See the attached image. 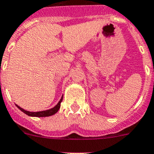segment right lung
<instances>
[{
  "instance_id": "1",
  "label": "right lung",
  "mask_w": 154,
  "mask_h": 154,
  "mask_svg": "<svg viewBox=\"0 0 154 154\" xmlns=\"http://www.w3.org/2000/svg\"><path fill=\"white\" fill-rule=\"evenodd\" d=\"M63 96H62V98L60 99V100L58 101V103H57L54 108H51V109H48V110L40 111V112H29V111L25 110V109L21 108L20 106L17 105V104L16 106L21 111V112H23L25 114L29 116H34V117H46V116H50L54 115V114H55V113L58 112V109L60 108V104L61 102L63 101Z\"/></svg>"
}]
</instances>
